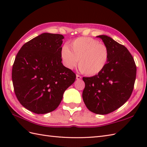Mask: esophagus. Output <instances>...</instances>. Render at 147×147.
<instances>
[{
  "instance_id": "obj_1",
  "label": "esophagus",
  "mask_w": 147,
  "mask_h": 147,
  "mask_svg": "<svg viewBox=\"0 0 147 147\" xmlns=\"http://www.w3.org/2000/svg\"><path fill=\"white\" fill-rule=\"evenodd\" d=\"M80 79H82V76H80V75H78V74H76V80H79Z\"/></svg>"
}]
</instances>
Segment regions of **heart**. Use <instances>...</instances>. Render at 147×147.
<instances>
[{
    "label": "heart",
    "instance_id": "heart-1",
    "mask_svg": "<svg viewBox=\"0 0 147 147\" xmlns=\"http://www.w3.org/2000/svg\"><path fill=\"white\" fill-rule=\"evenodd\" d=\"M69 46H63L61 51L62 62L69 69L76 67L79 59L80 71L88 76H95L107 65L109 56L108 48L98 40L90 37H80Z\"/></svg>",
    "mask_w": 147,
    "mask_h": 147
}]
</instances>
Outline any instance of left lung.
Returning a JSON list of instances; mask_svg holds the SVG:
<instances>
[{
	"label": "left lung",
	"instance_id": "left-lung-1",
	"mask_svg": "<svg viewBox=\"0 0 147 147\" xmlns=\"http://www.w3.org/2000/svg\"><path fill=\"white\" fill-rule=\"evenodd\" d=\"M109 50L108 62L99 74L83 77V99L96 114H107L121 107L130 97L135 85L136 66L128 50L107 35H99Z\"/></svg>",
	"mask_w": 147,
	"mask_h": 147
}]
</instances>
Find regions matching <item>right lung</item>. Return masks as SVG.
<instances>
[{
    "label": "right lung",
    "instance_id": "add662e5",
    "mask_svg": "<svg viewBox=\"0 0 147 147\" xmlns=\"http://www.w3.org/2000/svg\"><path fill=\"white\" fill-rule=\"evenodd\" d=\"M63 35L44 33L24 43L15 58L12 80L16 96L28 110L47 114L57 108L76 74L61 62Z\"/></svg>",
    "mask_w": 147,
    "mask_h": 147
}]
</instances>
